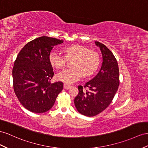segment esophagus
Masks as SVG:
<instances>
[{
  "label": "esophagus",
  "instance_id": "1",
  "mask_svg": "<svg viewBox=\"0 0 148 148\" xmlns=\"http://www.w3.org/2000/svg\"><path fill=\"white\" fill-rule=\"evenodd\" d=\"M71 86H69V85H68V84H64V88L65 89H69L70 88H71Z\"/></svg>",
  "mask_w": 148,
  "mask_h": 148
}]
</instances>
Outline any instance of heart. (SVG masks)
Returning <instances> with one entry per match:
<instances>
[{
	"mask_svg": "<svg viewBox=\"0 0 148 148\" xmlns=\"http://www.w3.org/2000/svg\"><path fill=\"white\" fill-rule=\"evenodd\" d=\"M65 58L59 52L52 51L49 60L51 66L56 69H60L66 64V59H73L70 69H64L56 74L59 81L66 84H73L81 77L92 75L99 66L100 58L98 53L92 49H88L81 45H68L62 49Z\"/></svg>",
	"mask_w": 148,
	"mask_h": 148,
	"instance_id": "1",
	"label": "heart"
}]
</instances>
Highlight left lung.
Listing matches in <instances>:
<instances>
[{"mask_svg":"<svg viewBox=\"0 0 148 148\" xmlns=\"http://www.w3.org/2000/svg\"><path fill=\"white\" fill-rule=\"evenodd\" d=\"M95 44L103 55L101 68L84 87L78 86L79 93L74 99L78 112L89 117L97 115L109 106L119 85V67L114 56L104 44L97 41ZM86 87L88 91L84 89Z\"/></svg>","mask_w":148,"mask_h":148,"instance_id":"1","label":"left lung"}]
</instances>
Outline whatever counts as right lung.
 <instances>
[{
	"label": "right lung",
	"instance_id": "obj_1",
	"mask_svg": "<svg viewBox=\"0 0 148 148\" xmlns=\"http://www.w3.org/2000/svg\"><path fill=\"white\" fill-rule=\"evenodd\" d=\"M63 42L38 37L29 42L17 56L12 69L14 90L21 104L30 111L47 112L62 91V82L51 83L54 72L49 57L53 47Z\"/></svg>",
	"mask_w": 148,
	"mask_h": 148
}]
</instances>
